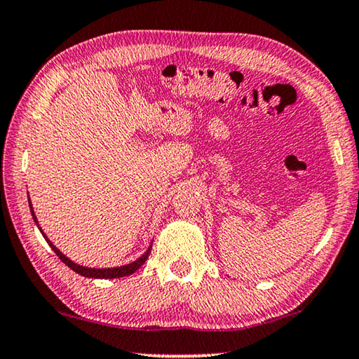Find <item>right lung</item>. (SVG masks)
Wrapping results in <instances>:
<instances>
[{
  "instance_id": "right-lung-1",
  "label": "right lung",
  "mask_w": 359,
  "mask_h": 359,
  "mask_svg": "<svg viewBox=\"0 0 359 359\" xmlns=\"http://www.w3.org/2000/svg\"><path fill=\"white\" fill-rule=\"evenodd\" d=\"M29 207H30V214H32L34 222L37 223V226H39L40 233H41V235H43V238H45V240H46V243H48L50 246H51V249H53V251L56 252V256H58V257L61 259V261H63V262L66 264L67 267H69L71 270H74L76 273L82 275V277H87V278H119V277H126V275H131V273L136 272V270H137L139 267H141L145 261H147V257H149V254H150V249H152V243H150V246L147 248V251H145L141 257H137L136 261H133V262L126 264V266H119V267H108V269H95V267H86V266H79V264H76L74 261H71L69 257L65 256V254L61 252L60 249L56 248L55 244L48 240V238H46V235H45V233H43V230H41L40 225H39L37 215H35V212H34V207H32V202H30V199H29Z\"/></svg>"
}]
</instances>
